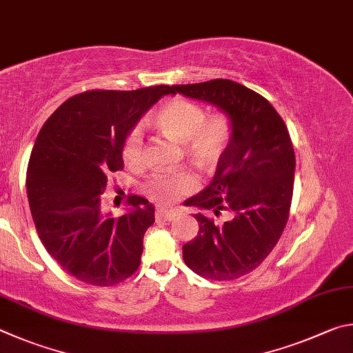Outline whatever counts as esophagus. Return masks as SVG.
<instances>
[{
	"instance_id": "obj_1",
	"label": "esophagus",
	"mask_w": 353,
	"mask_h": 353,
	"mask_svg": "<svg viewBox=\"0 0 353 353\" xmlns=\"http://www.w3.org/2000/svg\"><path fill=\"white\" fill-rule=\"evenodd\" d=\"M154 215H157L158 220H173L178 215V212L175 211V209H164V208H158L157 212H154Z\"/></svg>"
}]
</instances>
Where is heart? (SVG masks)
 <instances>
[{
  "label": "heart",
  "mask_w": 353,
  "mask_h": 353,
  "mask_svg": "<svg viewBox=\"0 0 353 353\" xmlns=\"http://www.w3.org/2000/svg\"><path fill=\"white\" fill-rule=\"evenodd\" d=\"M154 125L167 138L181 142L188 157L203 167H214L223 158L232 141V122L225 113L206 116L205 108L186 97H173L161 105L154 114ZM125 163L139 169L145 164L144 128L136 123L128 130L122 144ZM199 188L196 175L190 170L154 173L144 183L148 199L170 205Z\"/></svg>",
  "instance_id": "heart-1"
}]
</instances>
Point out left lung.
Masks as SVG:
<instances>
[{"instance_id":"left-lung-1","label":"left lung","mask_w":353,"mask_h":353,"mask_svg":"<svg viewBox=\"0 0 353 353\" xmlns=\"http://www.w3.org/2000/svg\"><path fill=\"white\" fill-rule=\"evenodd\" d=\"M181 94L217 105L232 122V141L219 161L212 183L186 201L200 230L183 246L196 274L234 281L256 270L279 242L287 225L294 184V148L279 113L267 99L230 79L173 85ZM230 217L215 224L213 215Z\"/></svg>"}]
</instances>
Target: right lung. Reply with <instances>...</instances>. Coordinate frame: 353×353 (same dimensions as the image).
<instances>
[{
    "instance_id": "add662e5",
    "label": "right lung",
    "mask_w": 353,
    "mask_h": 353,
    "mask_svg": "<svg viewBox=\"0 0 353 353\" xmlns=\"http://www.w3.org/2000/svg\"><path fill=\"white\" fill-rule=\"evenodd\" d=\"M169 92V85L80 92L61 103L37 136L26 175L30 214L46 251L79 281L110 287L139 268L153 206L128 195L132 211L113 219L101 211V195L123 169L127 132Z\"/></svg>"
}]
</instances>
